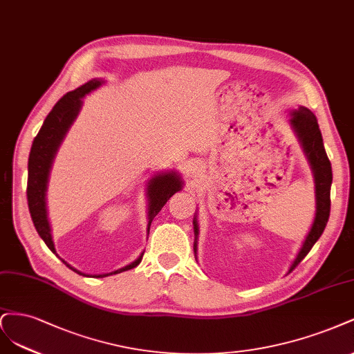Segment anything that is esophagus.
Segmentation results:
<instances>
[{
    "instance_id": "1",
    "label": "esophagus",
    "mask_w": 354,
    "mask_h": 354,
    "mask_svg": "<svg viewBox=\"0 0 354 354\" xmlns=\"http://www.w3.org/2000/svg\"><path fill=\"white\" fill-rule=\"evenodd\" d=\"M191 170H192V169H191ZM194 170H196V172L198 174V169H197V166H196V169H194Z\"/></svg>"
}]
</instances>
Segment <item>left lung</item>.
<instances>
[{
  "instance_id": "obj_1",
  "label": "left lung",
  "mask_w": 354,
  "mask_h": 354,
  "mask_svg": "<svg viewBox=\"0 0 354 354\" xmlns=\"http://www.w3.org/2000/svg\"><path fill=\"white\" fill-rule=\"evenodd\" d=\"M291 124L294 131L297 132L299 138L304 151L309 157V162L312 165L313 174H315V184H316V216L312 225V230L309 235L306 236V241L295 257L291 270L297 266L300 261L310 252L315 243L322 235L325 226L329 219L330 212V184H333V167L326 156L324 140L321 129H319L317 119L313 113L306 109L300 107L299 110L292 111ZM194 232H196V239L198 235L197 221H194ZM197 248V241L194 244V250Z\"/></svg>"
}]
</instances>
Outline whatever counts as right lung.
<instances>
[{"label": "right lung", "instance_id": "1", "mask_svg": "<svg viewBox=\"0 0 354 354\" xmlns=\"http://www.w3.org/2000/svg\"><path fill=\"white\" fill-rule=\"evenodd\" d=\"M101 81H89L85 85L79 86L75 91H71L66 95H63L59 101L55 102L53 110L45 118L42 127L32 142L29 162H28V206L30 212V218L33 225L37 227V232L44 239V243L55 254L54 243L51 238L50 223L47 219V207H45V189H47L48 174L53 163L54 154L59 148L60 142L63 141L67 129L76 119L79 109H81V98L91 93V91L98 88ZM182 187V182L176 174H167V175H158L150 180L148 185V197H150V209H148V231H150V225L154 219V216L162 210V207L167 203V200L174 196L176 191ZM142 260V254L132 261L131 265L124 266L119 270L100 277H109L113 273H120L124 270H129L136 268ZM66 263V261H64ZM67 265V263H66ZM69 266V265H67ZM71 268V266H69ZM72 270L77 272L76 269L71 268ZM81 275V272H77Z\"/></svg>", "mask_w": 354, "mask_h": 354}]
</instances>
